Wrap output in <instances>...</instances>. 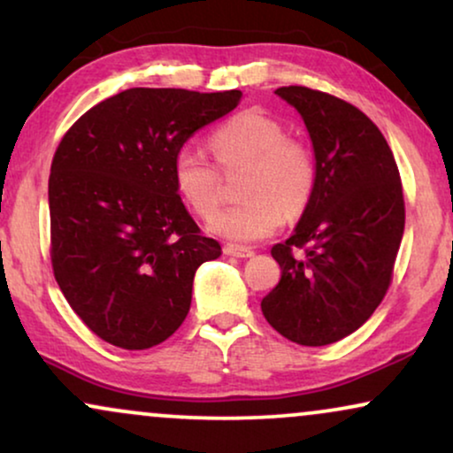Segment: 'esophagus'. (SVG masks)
<instances>
[{
    "mask_svg": "<svg viewBox=\"0 0 453 453\" xmlns=\"http://www.w3.org/2000/svg\"><path fill=\"white\" fill-rule=\"evenodd\" d=\"M225 254L233 256V257H251V256H254V251H251L250 248H241V245L226 243L225 245Z\"/></svg>",
    "mask_w": 453,
    "mask_h": 453,
    "instance_id": "1",
    "label": "esophagus"
}]
</instances>
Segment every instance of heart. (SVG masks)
<instances>
[{
	"label": "heart",
	"mask_w": 453,
	"mask_h": 453,
	"mask_svg": "<svg viewBox=\"0 0 453 453\" xmlns=\"http://www.w3.org/2000/svg\"><path fill=\"white\" fill-rule=\"evenodd\" d=\"M214 160L228 173L245 166L239 193L245 199L214 216L212 231L233 241L268 237L283 214H302L316 187V157L302 141L287 137L277 119L243 110L216 127L208 141ZM179 196L202 219H210L222 202V174L199 151L180 148L173 160Z\"/></svg>",
	"instance_id": "b5f03b06"
}]
</instances>
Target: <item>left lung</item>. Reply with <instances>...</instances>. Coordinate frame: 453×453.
<instances>
[{
	"instance_id": "1",
	"label": "left lung",
	"mask_w": 453,
	"mask_h": 453,
	"mask_svg": "<svg viewBox=\"0 0 453 453\" xmlns=\"http://www.w3.org/2000/svg\"><path fill=\"white\" fill-rule=\"evenodd\" d=\"M277 96L308 127L316 187L296 233L270 250L280 280L262 312L289 342L319 348L357 331L383 302L406 203L395 157L364 111L310 87Z\"/></svg>"
}]
</instances>
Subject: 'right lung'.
I'll list each match as a JSON object with an SVG mask.
<instances>
[{
    "mask_svg": "<svg viewBox=\"0 0 453 453\" xmlns=\"http://www.w3.org/2000/svg\"><path fill=\"white\" fill-rule=\"evenodd\" d=\"M241 91L134 87L87 110L50 174V256L79 319L105 343L150 349L183 325L196 270L222 254L185 210L173 160Z\"/></svg>",
    "mask_w": 453,
    "mask_h": 453,
    "instance_id": "1",
    "label": "right lung"
}]
</instances>
